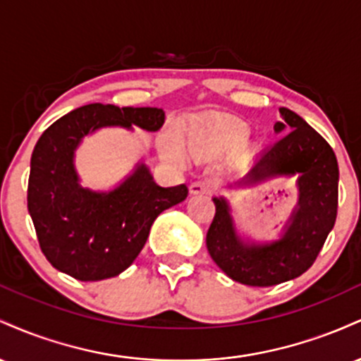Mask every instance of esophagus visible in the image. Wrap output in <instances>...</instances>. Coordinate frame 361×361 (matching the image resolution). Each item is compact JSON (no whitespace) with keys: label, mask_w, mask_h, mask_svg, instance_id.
<instances>
[{"label":"esophagus","mask_w":361,"mask_h":361,"mask_svg":"<svg viewBox=\"0 0 361 361\" xmlns=\"http://www.w3.org/2000/svg\"><path fill=\"white\" fill-rule=\"evenodd\" d=\"M215 188V185L212 181H193L192 185H190V193L192 195H200V193H212Z\"/></svg>","instance_id":"34e87169"}]
</instances>
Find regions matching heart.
<instances>
[{
  "label": "heart",
  "mask_w": 361,
  "mask_h": 361,
  "mask_svg": "<svg viewBox=\"0 0 361 361\" xmlns=\"http://www.w3.org/2000/svg\"><path fill=\"white\" fill-rule=\"evenodd\" d=\"M227 135H229V137L234 139V140H243V139H246L247 128L244 126H234V127H231L229 130H227ZM166 154L173 156L171 149H166Z\"/></svg>",
  "instance_id": "1"
}]
</instances>
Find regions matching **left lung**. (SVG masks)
<instances>
[{"label":"left lung","instance_id":"left-lung-1","mask_svg":"<svg viewBox=\"0 0 361 361\" xmlns=\"http://www.w3.org/2000/svg\"><path fill=\"white\" fill-rule=\"evenodd\" d=\"M280 117L275 132L285 134L259 152L239 185L299 176V204L283 235L268 244L244 243L226 198H212L215 215L207 250L229 279L250 287H271L307 271L336 222L339 171L333 147L295 111L280 109Z\"/></svg>","mask_w":361,"mask_h":361}]
</instances>
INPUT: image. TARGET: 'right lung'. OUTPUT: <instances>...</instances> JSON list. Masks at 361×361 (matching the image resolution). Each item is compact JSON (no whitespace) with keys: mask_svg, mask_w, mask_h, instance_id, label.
<instances>
[{"mask_svg":"<svg viewBox=\"0 0 361 361\" xmlns=\"http://www.w3.org/2000/svg\"><path fill=\"white\" fill-rule=\"evenodd\" d=\"M163 109L91 105L69 111L37 140L28 176V212L40 250L56 270L81 281H98L127 270L147 241L152 222L188 195L186 185H156L146 164L110 192L80 185L74 151L102 127L137 126L156 132Z\"/></svg>","mask_w":361,"mask_h":361,"instance_id":"add662e5","label":"right lung"}]
</instances>
